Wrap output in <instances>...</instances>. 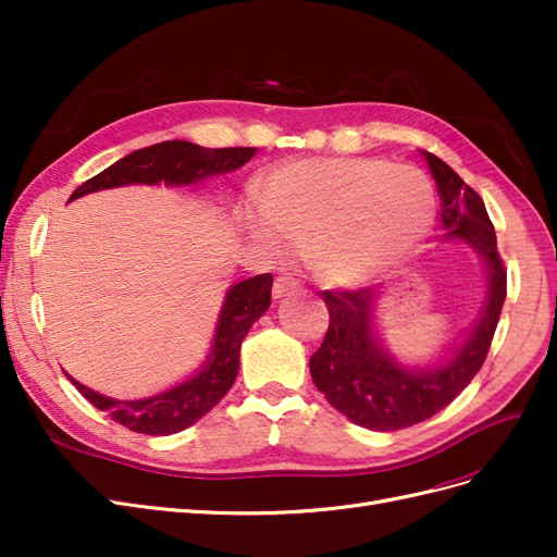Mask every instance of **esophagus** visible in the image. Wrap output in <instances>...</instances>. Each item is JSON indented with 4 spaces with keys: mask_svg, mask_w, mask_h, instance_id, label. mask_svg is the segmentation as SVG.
I'll use <instances>...</instances> for the list:
<instances>
[{
    "mask_svg": "<svg viewBox=\"0 0 557 557\" xmlns=\"http://www.w3.org/2000/svg\"><path fill=\"white\" fill-rule=\"evenodd\" d=\"M295 290H297V281L290 278V276H278V278L274 281V288H272V293H274L276 299H281V297H285V295H290V293H295Z\"/></svg>",
    "mask_w": 557,
    "mask_h": 557,
    "instance_id": "1",
    "label": "esophagus"
}]
</instances>
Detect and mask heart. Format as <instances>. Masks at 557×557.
<instances>
[{
	"instance_id": "1",
	"label": "heart",
	"mask_w": 557,
	"mask_h": 557,
	"mask_svg": "<svg viewBox=\"0 0 557 557\" xmlns=\"http://www.w3.org/2000/svg\"><path fill=\"white\" fill-rule=\"evenodd\" d=\"M248 234L274 256L309 250L318 274L362 285L425 242L436 215L432 181L383 158H307L278 166L258 188Z\"/></svg>"
}]
</instances>
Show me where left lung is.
Segmentation results:
<instances>
[{
    "instance_id": "left-lung-1",
    "label": "left lung",
    "mask_w": 557,
    "mask_h": 557,
    "mask_svg": "<svg viewBox=\"0 0 557 557\" xmlns=\"http://www.w3.org/2000/svg\"><path fill=\"white\" fill-rule=\"evenodd\" d=\"M442 197L444 242H460L479 252L487 290L476 323L436 364H401L381 342L374 290H325L330 327L309 360L311 379L332 407L350 423L374 432H393L440 413L476 376L491 348L507 297V272L497 252L495 227L483 199L432 153H425Z\"/></svg>"
}]
</instances>
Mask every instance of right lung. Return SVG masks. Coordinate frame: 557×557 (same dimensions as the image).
<instances>
[{
	"label": "right lung",
	"mask_w": 557,
	"mask_h": 557,
	"mask_svg": "<svg viewBox=\"0 0 557 557\" xmlns=\"http://www.w3.org/2000/svg\"><path fill=\"white\" fill-rule=\"evenodd\" d=\"M258 148H201L190 141H162L148 146L74 190L72 199L97 190L123 188V185H193L209 176L230 174L244 166ZM272 274H260L230 285L218 313L211 352L197 372L174 387L144 399H113L90 391L88 385L70 381L99 411H107L115 423L141 434H176L207 416L232 387L239 372V350L250 325L272 305Z\"/></svg>",
	"instance_id": "add662e5"
}]
</instances>
